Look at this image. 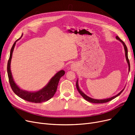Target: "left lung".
<instances>
[{
  "mask_svg": "<svg viewBox=\"0 0 135 135\" xmlns=\"http://www.w3.org/2000/svg\"><path fill=\"white\" fill-rule=\"evenodd\" d=\"M116 38L117 40H118L119 41H120L122 44L123 46H124V50H125V57H126V61L128 63V71H130V62H129V60H128V51H127V47L125 45V44L122 41L118 36H116ZM76 87H77V89L78 91V92L80 93V94L82 96V97H83L84 99H85L86 100L88 101L89 102H90V103H107L111 100H113V99L115 98L116 97H118L119 95H120V94L123 91V90H124L125 88L124 89H123L119 93H118V94L113 97H111V98H107V99H93V98H91L88 96H87L86 95H85V94L82 91L80 88H79V86L78 85V80L77 79V82H76Z\"/></svg>",
  "mask_w": 135,
  "mask_h": 135,
  "instance_id": "1",
  "label": "left lung"
}]
</instances>
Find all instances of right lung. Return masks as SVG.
I'll return each mask as SVG.
<instances>
[{
  "instance_id": "right-lung-1",
  "label": "right lung",
  "mask_w": 135,
  "mask_h": 135,
  "mask_svg": "<svg viewBox=\"0 0 135 135\" xmlns=\"http://www.w3.org/2000/svg\"><path fill=\"white\" fill-rule=\"evenodd\" d=\"M22 36V34L20 38L17 39L13 44L12 47L10 50V54L9 59L8 60L7 65V72L9 83L11 86V89L14 92L16 95L19 97L20 98L24 99L27 102H30L35 103H40L46 101H47L51 98L54 97L56 91H57V88L58 82L60 81V78L63 75L65 74V72L63 70H61L58 72L53 77L50 79L49 83L45 86L43 88L36 91H28L21 89L20 88L16 85L14 80L13 77L11 74L10 69V64L11 58H12L13 52L15 46L16 42L19 40Z\"/></svg>"
}]
</instances>
